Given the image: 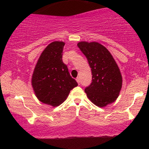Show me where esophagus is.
Listing matches in <instances>:
<instances>
[{"mask_svg":"<svg viewBox=\"0 0 149 149\" xmlns=\"http://www.w3.org/2000/svg\"><path fill=\"white\" fill-rule=\"evenodd\" d=\"M76 81H77V83H78V84L80 85V79H79V78H76Z\"/></svg>","mask_w":149,"mask_h":149,"instance_id":"obj_1","label":"esophagus"}]
</instances>
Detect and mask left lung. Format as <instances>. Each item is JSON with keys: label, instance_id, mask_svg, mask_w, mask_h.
<instances>
[{"label": "left lung", "instance_id": "obj_1", "mask_svg": "<svg viewBox=\"0 0 149 149\" xmlns=\"http://www.w3.org/2000/svg\"><path fill=\"white\" fill-rule=\"evenodd\" d=\"M77 45L91 68L92 82L85 89L89 100L99 107L115 102L122 88L123 78L111 54L97 42L81 41Z\"/></svg>", "mask_w": 149, "mask_h": 149}]
</instances>
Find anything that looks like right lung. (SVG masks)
Wrapping results in <instances>:
<instances>
[{
	"label": "right lung",
	"mask_w": 149,
	"mask_h": 149,
	"mask_svg": "<svg viewBox=\"0 0 149 149\" xmlns=\"http://www.w3.org/2000/svg\"><path fill=\"white\" fill-rule=\"evenodd\" d=\"M64 45L62 41L49 43L40 54L32 75L31 85L38 100L53 107L62 104L78 85L62 61Z\"/></svg>",
	"instance_id": "obj_1"
}]
</instances>
